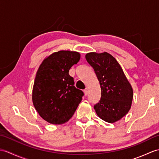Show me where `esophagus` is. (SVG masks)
<instances>
[{
	"instance_id": "34e87169",
	"label": "esophagus",
	"mask_w": 159,
	"mask_h": 159,
	"mask_svg": "<svg viewBox=\"0 0 159 159\" xmlns=\"http://www.w3.org/2000/svg\"><path fill=\"white\" fill-rule=\"evenodd\" d=\"M88 92H89V90H88L87 88H86L85 89H84V93L85 95H87L88 94Z\"/></svg>"
}]
</instances>
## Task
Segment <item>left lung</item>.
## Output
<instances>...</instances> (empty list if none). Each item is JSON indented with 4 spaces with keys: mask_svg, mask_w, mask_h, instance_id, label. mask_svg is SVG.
I'll use <instances>...</instances> for the list:
<instances>
[{
    "mask_svg": "<svg viewBox=\"0 0 159 159\" xmlns=\"http://www.w3.org/2000/svg\"><path fill=\"white\" fill-rule=\"evenodd\" d=\"M87 62L93 68L101 87V98L94 106L98 116L113 123L129 111L133 100V89L120 64L107 52L88 53Z\"/></svg>",
    "mask_w": 159,
    "mask_h": 159,
    "instance_id": "1",
    "label": "left lung"
}]
</instances>
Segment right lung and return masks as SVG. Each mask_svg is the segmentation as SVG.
I'll return each mask as SVG.
<instances>
[{
  "label": "right lung",
  "mask_w": 159,
  "mask_h": 159,
  "mask_svg": "<svg viewBox=\"0 0 159 159\" xmlns=\"http://www.w3.org/2000/svg\"><path fill=\"white\" fill-rule=\"evenodd\" d=\"M80 58L79 53L60 51L46 57L36 72L32 102L48 123H65L71 119L82 100L83 92L76 89L69 70Z\"/></svg>",
  "instance_id": "obj_1"
}]
</instances>
